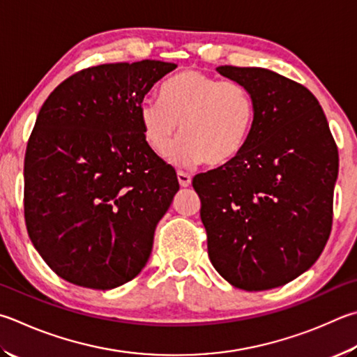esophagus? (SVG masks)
Returning a JSON list of instances; mask_svg holds the SVG:
<instances>
[{"instance_id":"34e87169","label":"esophagus","mask_w":357,"mask_h":357,"mask_svg":"<svg viewBox=\"0 0 357 357\" xmlns=\"http://www.w3.org/2000/svg\"><path fill=\"white\" fill-rule=\"evenodd\" d=\"M176 176H178V181H179V185H181V187H189V185L192 184L190 174H187V173H184V172H178Z\"/></svg>"}]
</instances>
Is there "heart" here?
Here are the masks:
<instances>
[{
	"instance_id": "obj_1",
	"label": "heart",
	"mask_w": 357,
	"mask_h": 357,
	"mask_svg": "<svg viewBox=\"0 0 357 357\" xmlns=\"http://www.w3.org/2000/svg\"><path fill=\"white\" fill-rule=\"evenodd\" d=\"M139 120L146 145L178 165H225L241 154L256 121L255 98L242 82L218 79L198 70L173 75L159 89V101L144 100Z\"/></svg>"
}]
</instances>
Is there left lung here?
Listing matches in <instances>:
<instances>
[{
    "label": "left lung",
    "instance_id": "left-lung-1",
    "mask_svg": "<svg viewBox=\"0 0 357 357\" xmlns=\"http://www.w3.org/2000/svg\"><path fill=\"white\" fill-rule=\"evenodd\" d=\"M256 105L245 150L193 178L207 252L237 289L284 286L312 267L333 226L339 153L319 100L275 71L222 66Z\"/></svg>",
    "mask_w": 357,
    "mask_h": 357
}]
</instances>
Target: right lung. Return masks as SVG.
<instances>
[{
	"mask_svg": "<svg viewBox=\"0 0 357 357\" xmlns=\"http://www.w3.org/2000/svg\"><path fill=\"white\" fill-rule=\"evenodd\" d=\"M176 63L81 70L43 102L24 156V220L57 276L109 290L134 280L179 190L176 172L142 134L139 106Z\"/></svg>",
	"mask_w": 357,
	"mask_h": 357,
	"instance_id": "add662e5",
	"label": "right lung"
}]
</instances>
